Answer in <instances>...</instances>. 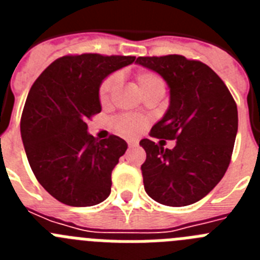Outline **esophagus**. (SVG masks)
Listing matches in <instances>:
<instances>
[{"label":"esophagus","instance_id":"esophagus-1","mask_svg":"<svg viewBox=\"0 0 260 260\" xmlns=\"http://www.w3.org/2000/svg\"><path fill=\"white\" fill-rule=\"evenodd\" d=\"M127 144H128V147H130V148H133V147L138 146V142L137 141H128Z\"/></svg>","mask_w":260,"mask_h":260}]
</instances>
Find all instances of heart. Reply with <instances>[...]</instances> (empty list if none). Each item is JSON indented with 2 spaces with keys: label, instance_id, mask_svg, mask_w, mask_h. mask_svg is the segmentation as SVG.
<instances>
[{
  "label": "heart",
  "instance_id": "1",
  "mask_svg": "<svg viewBox=\"0 0 260 260\" xmlns=\"http://www.w3.org/2000/svg\"><path fill=\"white\" fill-rule=\"evenodd\" d=\"M118 82V75H112V77H109L103 82L100 91H99L100 102L107 103L109 100L110 95L117 87ZM137 82L144 95L152 91V89L164 88V82H162L161 78L155 74V73H152V71H139L137 74ZM116 126L119 133L133 137V135L139 134L146 127V119L138 116H123L117 119Z\"/></svg>",
  "mask_w": 260,
  "mask_h": 260
}]
</instances>
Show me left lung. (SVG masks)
Wrapping results in <instances>:
<instances>
[{
	"instance_id": "left-lung-1",
	"label": "left lung",
	"mask_w": 260,
	"mask_h": 260,
	"mask_svg": "<svg viewBox=\"0 0 260 260\" xmlns=\"http://www.w3.org/2000/svg\"><path fill=\"white\" fill-rule=\"evenodd\" d=\"M169 87V107L150 135L176 139L174 148L142 139L144 190L158 203L182 207L204 198L231 162L238 128L237 105L228 87L206 63L178 54L138 57Z\"/></svg>"
}]
</instances>
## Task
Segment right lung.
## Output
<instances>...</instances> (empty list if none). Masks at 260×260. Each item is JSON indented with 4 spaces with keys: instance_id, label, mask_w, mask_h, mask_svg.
I'll use <instances>...</instances> for the list:
<instances>
[{
    "instance_id": "add662e5",
    "label": "right lung",
    "mask_w": 260,
    "mask_h": 260,
    "mask_svg": "<svg viewBox=\"0 0 260 260\" xmlns=\"http://www.w3.org/2000/svg\"><path fill=\"white\" fill-rule=\"evenodd\" d=\"M135 57L86 53L52 62L35 80L20 119L29 167L61 203L89 207L109 197L112 171L127 150L116 135L98 141L86 121L102 112L99 89Z\"/></svg>"
}]
</instances>
